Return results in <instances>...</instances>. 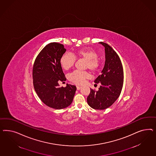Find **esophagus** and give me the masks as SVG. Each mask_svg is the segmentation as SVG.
<instances>
[{
	"instance_id": "34e87169",
	"label": "esophagus",
	"mask_w": 156,
	"mask_h": 156,
	"mask_svg": "<svg viewBox=\"0 0 156 156\" xmlns=\"http://www.w3.org/2000/svg\"><path fill=\"white\" fill-rule=\"evenodd\" d=\"M81 87L80 86H76V89L78 90H80Z\"/></svg>"
}]
</instances>
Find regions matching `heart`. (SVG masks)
Listing matches in <instances>:
<instances>
[{
  "instance_id": "obj_1",
  "label": "heart",
  "mask_w": 156,
  "mask_h": 156,
  "mask_svg": "<svg viewBox=\"0 0 156 156\" xmlns=\"http://www.w3.org/2000/svg\"><path fill=\"white\" fill-rule=\"evenodd\" d=\"M76 58H82L86 61L85 68L88 69L90 71L95 72L99 68V63L97 58V53L91 49H85L77 51L74 55L71 54L66 53L62 56L60 63L62 68L68 70L74 65ZM89 74L85 71L76 70L71 73L69 76V80L73 83L81 85L84 83L85 80L89 78Z\"/></svg>"
}]
</instances>
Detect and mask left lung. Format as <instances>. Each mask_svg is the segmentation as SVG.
Wrapping results in <instances>:
<instances>
[{"mask_svg": "<svg viewBox=\"0 0 156 156\" xmlns=\"http://www.w3.org/2000/svg\"><path fill=\"white\" fill-rule=\"evenodd\" d=\"M105 47V62L101 74L94 80L99 83L97 91L90 89L87 104L93 109H107L117 99L123 83V71L121 59L113 48L105 43L99 42Z\"/></svg>", "mask_w": 156, "mask_h": 156, "instance_id": "1", "label": "left lung"}]
</instances>
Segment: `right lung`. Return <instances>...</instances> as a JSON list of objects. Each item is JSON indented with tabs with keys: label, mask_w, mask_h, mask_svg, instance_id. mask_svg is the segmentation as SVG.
Masks as SVG:
<instances>
[{
	"label": "right lung",
	"mask_w": 156,
	"mask_h": 156,
	"mask_svg": "<svg viewBox=\"0 0 156 156\" xmlns=\"http://www.w3.org/2000/svg\"><path fill=\"white\" fill-rule=\"evenodd\" d=\"M64 46L50 43L37 57L33 70L34 89L39 98L48 107L55 109L66 108L71 105L76 87L66 84L59 87L58 81L66 80L60 59L66 52Z\"/></svg>",
	"instance_id": "add662e5"
}]
</instances>
